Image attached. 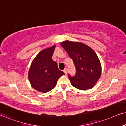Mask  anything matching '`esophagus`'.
<instances>
[{"instance_id": "esophagus-1", "label": "esophagus", "mask_w": 126, "mask_h": 126, "mask_svg": "<svg viewBox=\"0 0 126 126\" xmlns=\"http://www.w3.org/2000/svg\"><path fill=\"white\" fill-rule=\"evenodd\" d=\"M63 71H64V73H65V74L66 75L67 74V68H65L64 70H63Z\"/></svg>"}]
</instances>
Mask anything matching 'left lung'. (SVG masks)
Here are the masks:
<instances>
[{"instance_id": "left-lung-1", "label": "left lung", "mask_w": 126, "mask_h": 126, "mask_svg": "<svg viewBox=\"0 0 126 126\" xmlns=\"http://www.w3.org/2000/svg\"><path fill=\"white\" fill-rule=\"evenodd\" d=\"M60 45L67 52L76 66V74L68 75L71 84L80 90L93 88L102 74L101 62L93 49L80 42L64 41Z\"/></svg>"}]
</instances>
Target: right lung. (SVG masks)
I'll return each instance as SVG.
<instances>
[{
	"label": "right lung",
	"mask_w": 126,
	"mask_h": 126,
	"mask_svg": "<svg viewBox=\"0 0 126 126\" xmlns=\"http://www.w3.org/2000/svg\"><path fill=\"white\" fill-rule=\"evenodd\" d=\"M55 47L54 45L39 52L28 70V77L32 87L43 93L55 88L59 78L64 74L59 70L57 63L52 59Z\"/></svg>",
	"instance_id": "right-lung-1"
}]
</instances>
